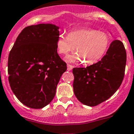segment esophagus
I'll use <instances>...</instances> for the list:
<instances>
[{
  "mask_svg": "<svg viewBox=\"0 0 134 134\" xmlns=\"http://www.w3.org/2000/svg\"><path fill=\"white\" fill-rule=\"evenodd\" d=\"M67 70L68 71H71L72 69L74 68V66L71 65H70V64H67Z\"/></svg>",
  "mask_w": 134,
  "mask_h": 134,
  "instance_id": "34e87169",
  "label": "esophagus"
}]
</instances>
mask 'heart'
<instances>
[{"instance_id":"1","label":"heart","mask_w":134,"mask_h":134,"mask_svg":"<svg viewBox=\"0 0 134 134\" xmlns=\"http://www.w3.org/2000/svg\"><path fill=\"white\" fill-rule=\"evenodd\" d=\"M110 38L108 34L93 29L74 30L65 36L59 35L57 40V49L60 54H67L75 50L77 53L69 56V62L82 61L90 65L100 60L109 49Z\"/></svg>"}]
</instances>
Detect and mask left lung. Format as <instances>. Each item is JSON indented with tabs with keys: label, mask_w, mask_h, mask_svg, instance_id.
I'll list each match as a JSON object with an SVG mask.
<instances>
[{
	"label": "left lung",
	"mask_w": 134,
	"mask_h": 134,
	"mask_svg": "<svg viewBox=\"0 0 134 134\" xmlns=\"http://www.w3.org/2000/svg\"><path fill=\"white\" fill-rule=\"evenodd\" d=\"M126 59L123 42L115 40L100 61L86 67L73 69V87L78 100L94 107L109 99L123 81Z\"/></svg>",
	"instance_id": "left-lung-1"
}]
</instances>
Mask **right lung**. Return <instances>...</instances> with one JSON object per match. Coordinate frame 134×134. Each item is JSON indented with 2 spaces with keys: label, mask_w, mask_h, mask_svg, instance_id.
Masks as SVG:
<instances>
[{
  "label": "right lung",
  "mask_w": 134,
  "mask_h": 134,
  "mask_svg": "<svg viewBox=\"0 0 134 134\" xmlns=\"http://www.w3.org/2000/svg\"><path fill=\"white\" fill-rule=\"evenodd\" d=\"M59 27L53 24L27 26L14 43L8 74L14 94L24 105L42 109L52 101L67 64L57 53Z\"/></svg>",
  "instance_id": "right-lung-1"
}]
</instances>
